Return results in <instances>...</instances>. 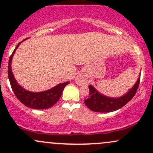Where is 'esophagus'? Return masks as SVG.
I'll list each match as a JSON object with an SVG mask.
<instances>
[{
  "label": "esophagus",
  "instance_id": "34e87169",
  "mask_svg": "<svg viewBox=\"0 0 153 153\" xmlns=\"http://www.w3.org/2000/svg\"><path fill=\"white\" fill-rule=\"evenodd\" d=\"M75 82H76V83L79 85H83L84 82H85V80H84V78L83 76H82V75L80 74L76 77V78H75Z\"/></svg>",
  "mask_w": 153,
  "mask_h": 153
}]
</instances>
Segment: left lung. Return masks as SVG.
Masks as SVG:
<instances>
[{
    "label": "left lung",
    "mask_w": 153,
    "mask_h": 153,
    "mask_svg": "<svg viewBox=\"0 0 153 153\" xmlns=\"http://www.w3.org/2000/svg\"><path fill=\"white\" fill-rule=\"evenodd\" d=\"M140 76L131 88L124 96L111 98L100 94L93 85H89V97L84 103L91 111L96 112H111L121 108L134 97L140 84Z\"/></svg>",
    "instance_id": "left-lung-1"
}]
</instances>
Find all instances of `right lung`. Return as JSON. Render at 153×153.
I'll return each instance as SVG.
<instances>
[{"instance_id":"1","label":"right lung","mask_w":153,"mask_h":153,"mask_svg":"<svg viewBox=\"0 0 153 153\" xmlns=\"http://www.w3.org/2000/svg\"><path fill=\"white\" fill-rule=\"evenodd\" d=\"M26 39H25L24 40ZM24 40H23V41H24ZM22 42H19V45L16 47L13 53L10 55L9 62H8V75L12 90H13L17 99L26 106L34 108V109H45V108H50L51 106H53L58 101L65 87L68 84H69L70 82L67 81L62 82V83H59L56 86L49 89V90L42 91V92H31V91L26 90L21 86L16 80L13 73H12L11 61L16 50L18 48V47Z\"/></svg>"}]
</instances>
